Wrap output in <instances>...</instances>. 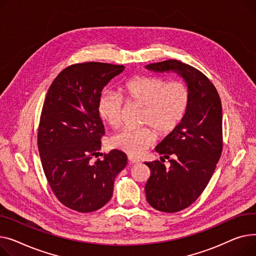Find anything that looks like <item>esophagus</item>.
I'll return each instance as SVG.
<instances>
[{
	"mask_svg": "<svg viewBox=\"0 0 256 256\" xmlns=\"http://www.w3.org/2000/svg\"><path fill=\"white\" fill-rule=\"evenodd\" d=\"M128 161L130 164H136V163H140V159L135 158L133 156H128Z\"/></svg>",
	"mask_w": 256,
	"mask_h": 256,
	"instance_id": "esophagus-1",
	"label": "esophagus"
}]
</instances>
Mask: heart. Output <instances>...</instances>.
I'll list each match as a JSON object with an SVG mask.
<instances>
[{
    "instance_id": "heart-1",
    "label": "heart",
    "mask_w": 256,
    "mask_h": 256,
    "mask_svg": "<svg viewBox=\"0 0 256 256\" xmlns=\"http://www.w3.org/2000/svg\"><path fill=\"white\" fill-rule=\"evenodd\" d=\"M122 93L127 102L144 108L142 123L163 136L174 132L182 123L191 100L190 90L184 82H168L158 76L133 78L123 86ZM123 108L124 99L116 92H104L99 98V116L112 128L121 125ZM156 140L157 134L151 128H128L114 134L110 144L130 156H140Z\"/></svg>"
}]
</instances>
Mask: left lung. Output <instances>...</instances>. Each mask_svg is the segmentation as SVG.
Masks as SVG:
<instances>
[{
    "instance_id": "1",
    "label": "left lung",
    "mask_w": 256,
    "mask_h": 256,
    "mask_svg": "<svg viewBox=\"0 0 256 256\" xmlns=\"http://www.w3.org/2000/svg\"><path fill=\"white\" fill-rule=\"evenodd\" d=\"M146 68L176 73L191 94L182 123L155 148L165 159L171 158L170 166L159 160L146 162L151 170L144 187L148 202L158 211L174 213L196 200L214 174L222 153L221 101L214 84L190 65L168 60Z\"/></svg>"
}]
</instances>
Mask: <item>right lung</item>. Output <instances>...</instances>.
<instances>
[{"label":"right lung","instance_id":"obj_1","mask_svg":"<svg viewBox=\"0 0 256 256\" xmlns=\"http://www.w3.org/2000/svg\"><path fill=\"white\" fill-rule=\"evenodd\" d=\"M125 67L88 62L60 73L45 97L38 129V148L50 186L64 206L94 212L112 196L116 174L127 156L112 150L93 162L101 148L104 126L98 112L101 91Z\"/></svg>","mask_w":256,"mask_h":256}]
</instances>
